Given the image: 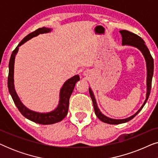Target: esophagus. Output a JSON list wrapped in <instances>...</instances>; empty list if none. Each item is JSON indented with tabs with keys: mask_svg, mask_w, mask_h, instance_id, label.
Returning <instances> with one entry per match:
<instances>
[{
	"mask_svg": "<svg viewBox=\"0 0 158 158\" xmlns=\"http://www.w3.org/2000/svg\"><path fill=\"white\" fill-rule=\"evenodd\" d=\"M84 74H85V75L87 74V72H85V73H84Z\"/></svg>",
	"mask_w": 158,
	"mask_h": 158,
	"instance_id": "esophagus-1",
	"label": "esophagus"
}]
</instances>
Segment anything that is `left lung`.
Here are the masks:
<instances>
[{
    "label": "left lung",
    "mask_w": 158,
    "mask_h": 158,
    "mask_svg": "<svg viewBox=\"0 0 158 158\" xmlns=\"http://www.w3.org/2000/svg\"><path fill=\"white\" fill-rule=\"evenodd\" d=\"M119 32L122 34V45H129V46H132L135 47H137V49H139L140 51L142 52V55H144V59L146 60L147 63V94H146V99L144 101L143 105L142 106L141 108L138 110L137 113H135L134 115H132L130 117L124 118V119H114V118H111L107 117L105 115L101 113L99 110L98 106H97V103L95 98V96L94 95V93L91 90V89L89 88V94L90 96V98L92 99L93 104H94V108L95 114L97 116L101 122L107 123V124H122V123H125L129 122L131 119L135 117L137 114L142 109V108L144 107V106L145 105V103L148 101L149 98V96L150 94V90L151 87H152V79L153 76V71H154V60L151 55V54L149 51V49L145 45V42H144V40L139 36L137 34L132 33L127 30H121Z\"/></svg>",
    "instance_id": "8db88e82"
}]
</instances>
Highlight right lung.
Returning <instances> with one entry per match:
<instances>
[{"label":"right lung","instance_id":"1","mask_svg":"<svg viewBox=\"0 0 158 158\" xmlns=\"http://www.w3.org/2000/svg\"><path fill=\"white\" fill-rule=\"evenodd\" d=\"M51 31V29L49 28H40L36 29L29 34H28L27 36L21 40V42L18 44V46L16 47V49L13 51L10 56L9 64V71H8V88L9 93L11 96L13 100L16 107L18 108L19 111L21 112V114L28 119L32 121V122L38 123L40 124H52L55 123L59 122L62 121L65 117L68 114V107H69V100H70V96L74 90L75 83L80 80L79 75H75L68 79L65 83L63 84L62 87L60 90V101L58 106L54 110V111L49 112V113H39V112H35L31 111L28 108L25 106L23 104L22 102L19 99L18 95H17L16 90L14 88V61L15 57L17 52L19 50V47L24 44L26 42L29 40L30 39L34 36L39 35L40 34L48 33Z\"/></svg>","mask_w":158,"mask_h":158}]
</instances>
